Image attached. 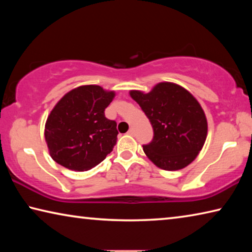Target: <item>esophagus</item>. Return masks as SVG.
I'll return each mask as SVG.
<instances>
[{"instance_id": "esophagus-1", "label": "esophagus", "mask_w": 252, "mask_h": 252, "mask_svg": "<svg viewBox=\"0 0 252 252\" xmlns=\"http://www.w3.org/2000/svg\"><path fill=\"white\" fill-rule=\"evenodd\" d=\"M127 134H129V135H134V129H133V127H131V129L127 131Z\"/></svg>"}]
</instances>
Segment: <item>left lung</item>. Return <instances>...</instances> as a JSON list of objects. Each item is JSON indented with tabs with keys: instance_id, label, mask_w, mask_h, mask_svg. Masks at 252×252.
Here are the masks:
<instances>
[{
	"instance_id": "obj_1",
	"label": "left lung",
	"mask_w": 252,
	"mask_h": 252,
	"mask_svg": "<svg viewBox=\"0 0 252 252\" xmlns=\"http://www.w3.org/2000/svg\"><path fill=\"white\" fill-rule=\"evenodd\" d=\"M153 127L143 151L157 167L176 171L190 164L201 151L208 133L207 118L197 99L176 83H158L149 93L132 90Z\"/></svg>"
}]
</instances>
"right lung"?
<instances>
[{
	"mask_svg": "<svg viewBox=\"0 0 252 252\" xmlns=\"http://www.w3.org/2000/svg\"><path fill=\"white\" fill-rule=\"evenodd\" d=\"M116 93L100 85L75 88L60 100L45 123L50 156L74 171L95 167L117 143V122L104 116Z\"/></svg>",
	"mask_w": 252,
	"mask_h": 252,
	"instance_id": "add662e5",
	"label": "right lung"
}]
</instances>
